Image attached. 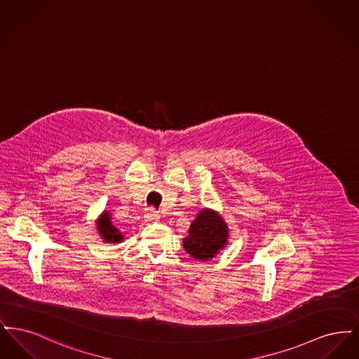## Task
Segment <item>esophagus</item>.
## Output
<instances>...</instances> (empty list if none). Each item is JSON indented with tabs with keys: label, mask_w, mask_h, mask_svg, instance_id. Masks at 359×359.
<instances>
[{
	"label": "esophagus",
	"mask_w": 359,
	"mask_h": 359,
	"mask_svg": "<svg viewBox=\"0 0 359 359\" xmlns=\"http://www.w3.org/2000/svg\"><path fill=\"white\" fill-rule=\"evenodd\" d=\"M144 218L147 222H158L160 215L157 214V211H154V208H148L147 212L144 214Z\"/></svg>",
	"instance_id": "esophagus-1"
}]
</instances>
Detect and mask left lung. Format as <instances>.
Masks as SVG:
<instances>
[{"label": "left lung", "mask_w": 359, "mask_h": 359, "mask_svg": "<svg viewBox=\"0 0 359 359\" xmlns=\"http://www.w3.org/2000/svg\"><path fill=\"white\" fill-rule=\"evenodd\" d=\"M229 231L222 215L205 207L191 222L183 248L194 259L210 261L227 246Z\"/></svg>", "instance_id": "1"}]
</instances>
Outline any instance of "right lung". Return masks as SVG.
Segmentation results:
<instances>
[{
  "mask_svg": "<svg viewBox=\"0 0 359 359\" xmlns=\"http://www.w3.org/2000/svg\"><path fill=\"white\" fill-rule=\"evenodd\" d=\"M97 233L104 243H121L123 242V236L120 230L111 222V214L109 211H103L95 221Z\"/></svg>",
  "mask_w": 359,
  "mask_h": 359,
  "instance_id": "obj_1",
  "label": "right lung"
}]
</instances>
